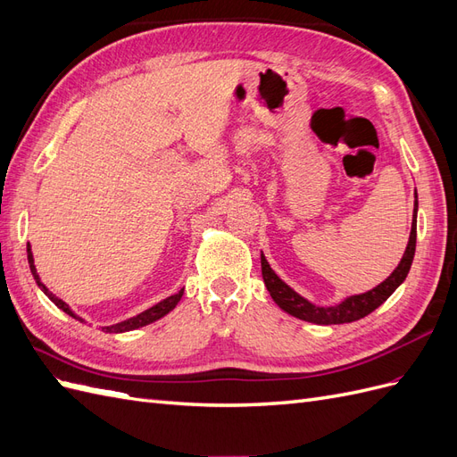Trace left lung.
<instances>
[{"instance_id":"obj_1","label":"left lung","mask_w":457,"mask_h":457,"mask_svg":"<svg viewBox=\"0 0 457 457\" xmlns=\"http://www.w3.org/2000/svg\"><path fill=\"white\" fill-rule=\"evenodd\" d=\"M416 198H418V195H416ZM416 237H418V200H416V210H413L411 232H410V240L406 245L404 257L398 262V267L393 270V274L385 282H381L378 287L370 289V292H366V294L345 299L336 307H316L307 299H303L299 294H295L292 287L284 284L278 276L274 274L267 259L261 253L262 280H265V286H267L269 294L274 299L276 305H278L282 311H286L287 314L301 318V320H307L312 324H322V326L354 322V320H361V318L376 311L381 303L389 299L395 289L406 280V276L411 267V261H413V253H416Z\"/></svg>"}]
</instances>
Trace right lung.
I'll use <instances>...</instances> for the list:
<instances>
[{
  "label": "right lung",
  "instance_id": "obj_1",
  "mask_svg": "<svg viewBox=\"0 0 457 457\" xmlns=\"http://www.w3.org/2000/svg\"><path fill=\"white\" fill-rule=\"evenodd\" d=\"M26 252H29V262H30V270H32V274H34V280H36V284L41 287V292H44L54 305H57L61 311H64L66 314H71L72 318H78L79 322H84L81 320L79 316H76L72 311H71V307L66 305V303L62 301V299H59V297H54L49 289L41 284V280H39V276H37V272H36V267H34V257H32V250H30V244H29V247H26ZM181 297H183V289L181 292H177L175 295H171V297H168V299H163V301H160L158 305H154V307H150V309H146L145 312H141V314H137V316H133V318H129V320H123V322H120V324H114V326H108V328H103V329H106L108 334H121V331H129V329H137V328H143V326H146V324H152V322H156L158 318H162V316H165L168 314L171 309H175V305L179 301H181Z\"/></svg>",
  "mask_w": 457,
  "mask_h": 457
}]
</instances>
